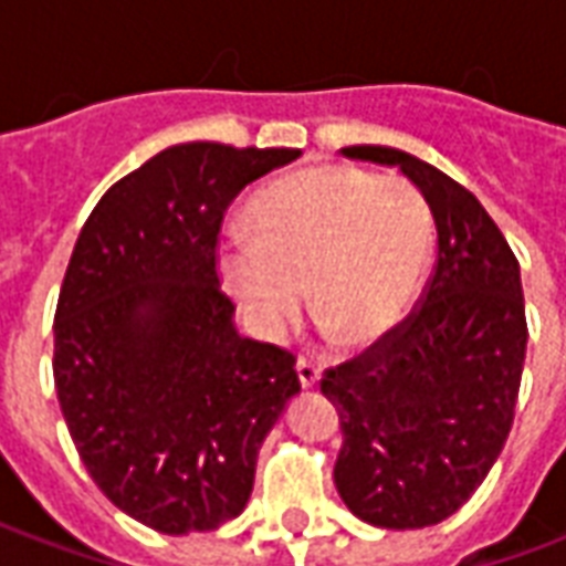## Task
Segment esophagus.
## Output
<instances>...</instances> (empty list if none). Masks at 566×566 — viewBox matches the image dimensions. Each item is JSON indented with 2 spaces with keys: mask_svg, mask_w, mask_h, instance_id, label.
<instances>
[{
  "mask_svg": "<svg viewBox=\"0 0 566 566\" xmlns=\"http://www.w3.org/2000/svg\"><path fill=\"white\" fill-rule=\"evenodd\" d=\"M296 376H300V385H303V388H315L321 379V367L312 357H300V360H296Z\"/></svg>",
  "mask_w": 566,
  "mask_h": 566,
  "instance_id": "34e87169",
  "label": "esophagus"
}]
</instances>
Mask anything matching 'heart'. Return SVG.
Segmentation results:
<instances>
[{"instance_id": "1", "label": "heart", "mask_w": 566, "mask_h": 566, "mask_svg": "<svg viewBox=\"0 0 566 566\" xmlns=\"http://www.w3.org/2000/svg\"><path fill=\"white\" fill-rule=\"evenodd\" d=\"M251 227L218 248L227 287L260 336L308 306L324 333L364 345L394 331L424 275L433 218L412 181L355 166H312L263 187Z\"/></svg>"}]
</instances>
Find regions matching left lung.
Returning <instances> with one entry per match:
<instances>
[{"mask_svg":"<svg viewBox=\"0 0 566 566\" xmlns=\"http://www.w3.org/2000/svg\"><path fill=\"white\" fill-rule=\"evenodd\" d=\"M343 154L397 166L424 193L437 263L394 331L324 369L343 427L333 482L367 524L427 527L461 510L510 437L527 348L518 260L482 202L430 163L381 145Z\"/></svg>","mask_w":566,"mask_h":566,"instance_id":"obj_1","label":"left lung"}]
</instances>
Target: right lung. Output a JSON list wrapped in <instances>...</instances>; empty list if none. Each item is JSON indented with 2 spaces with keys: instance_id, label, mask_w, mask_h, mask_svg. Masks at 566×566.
<instances>
[{
  "instance_id": "obj_1",
  "label": "right lung",
  "mask_w": 566,
  "mask_h": 566,
  "mask_svg": "<svg viewBox=\"0 0 566 566\" xmlns=\"http://www.w3.org/2000/svg\"><path fill=\"white\" fill-rule=\"evenodd\" d=\"M296 148L187 142L105 190L66 266L54 385L72 442L117 510L160 534L245 510L263 439L300 391L296 357L233 327L223 211Z\"/></svg>"
}]
</instances>
